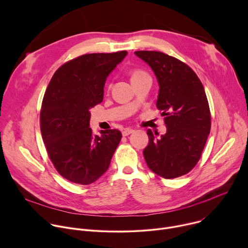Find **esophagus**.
Segmentation results:
<instances>
[{
	"label": "esophagus",
	"instance_id": "1",
	"mask_svg": "<svg viewBox=\"0 0 248 248\" xmlns=\"http://www.w3.org/2000/svg\"><path fill=\"white\" fill-rule=\"evenodd\" d=\"M133 131H134V130H133V129H131V128H125V129H124V130H123L122 134H123V136H127V135L131 134Z\"/></svg>",
	"mask_w": 248,
	"mask_h": 248
}]
</instances>
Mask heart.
Wrapping results in <instances>:
<instances>
[{
	"label": "heart",
	"instance_id": "obj_1",
	"mask_svg": "<svg viewBox=\"0 0 248 248\" xmlns=\"http://www.w3.org/2000/svg\"><path fill=\"white\" fill-rule=\"evenodd\" d=\"M145 75H146V74L143 73V72H141V70H134V72H133L132 75H131V80L136 79V78H139L143 77V76H145Z\"/></svg>",
	"mask_w": 248,
	"mask_h": 248
}]
</instances>
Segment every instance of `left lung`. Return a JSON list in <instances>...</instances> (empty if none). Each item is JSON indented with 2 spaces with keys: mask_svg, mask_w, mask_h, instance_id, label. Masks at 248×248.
Masks as SVG:
<instances>
[{
  "mask_svg": "<svg viewBox=\"0 0 248 248\" xmlns=\"http://www.w3.org/2000/svg\"><path fill=\"white\" fill-rule=\"evenodd\" d=\"M134 54L151 67L157 78L156 106L167 127L160 137L147 131L149 143L143 150L146 164L165 179L178 178L197 164L210 133L211 116L204 87L193 70L178 59L155 51Z\"/></svg>",
  "mask_w": 248,
  "mask_h": 248,
  "instance_id": "8db88e82",
  "label": "left lung"
}]
</instances>
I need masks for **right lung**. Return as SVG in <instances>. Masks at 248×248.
Returning <instances> with one entry per match:
<instances>
[{
	"mask_svg": "<svg viewBox=\"0 0 248 248\" xmlns=\"http://www.w3.org/2000/svg\"><path fill=\"white\" fill-rule=\"evenodd\" d=\"M126 55L80 56L58 68L46 89L40 113L43 141L55 168L69 182L90 185L109 169L122 133L106 129L94 135L90 109L103 101L107 78Z\"/></svg>",
	"mask_w": 248,
	"mask_h": 248,
	"instance_id": "obj_1",
	"label": "right lung"
}]
</instances>
